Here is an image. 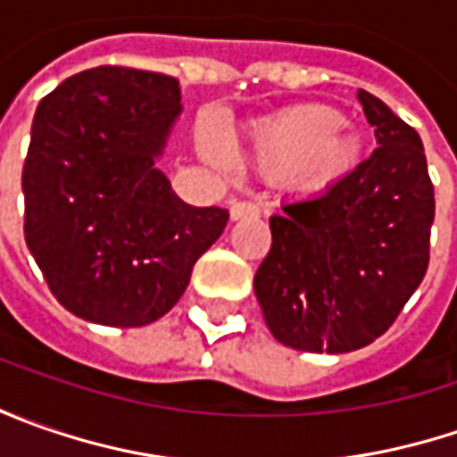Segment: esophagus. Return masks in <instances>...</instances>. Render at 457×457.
<instances>
[{"instance_id": "esophagus-1", "label": "esophagus", "mask_w": 457, "mask_h": 457, "mask_svg": "<svg viewBox=\"0 0 457 457\" xmlns=\"http://www.w3.org/2000/svg\"><path fill=\"white\" fill-rule=\"evenodd\" d=\"M249 216H259V205L252 201H234L231 203V220L249 219Z\"/></svg>"}]
</instances>
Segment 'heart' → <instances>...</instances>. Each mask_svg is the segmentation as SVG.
<instances>
[{"label": "heart", "instance_id": "heart-1", "mask_svg": "<svg viewBox=\"0 0 457 457\" xmlns=\"http://www.w3.org/2000/svg\"><path fill=\"white\" fill-rule=\"evenodd\" d=\"M205 154L219 157L211 139H205ZM252 157L272 178L300 172L307 183L330 185L359 165L361 139L345 129V119L336 109L303 106L264 124L256 134Z\"/></svg>", "mask_w": 457, "mask_h": 457}]
</instances>
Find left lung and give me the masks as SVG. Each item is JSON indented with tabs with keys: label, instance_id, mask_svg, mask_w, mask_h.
<instances>
[{
	"label": "left lung",
	"instance_id": "left-lung-1",
	"mask_svg": "<svg viewBox=\"0 0 457 457\" xmlns=\"http://www.w3.org/2000/svg\"><path fill=\"white\" fill-rule=\"evenodd\" d=\"M377 150L323 193L270 219L254 292L279 343L348 353L389 330L430 264L435 220L425 147L407 121L359 91Z\"/></svg>",
	"mask_w": 457,
	"mask_h": 457
}]
</instances>
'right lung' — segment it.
<instances>
[{
  "instance_id": "add662e5",
  "label": "right lung",
  "mask_w": 457,
  "mask_h": 457,
  "mask_svg": "<svg viewBox=\"0 0 457 457\" xmlns=\"http://www.w3.org/2000/svg\"><path fill=\"white\" fill-rule=\"evenodd\" d=\"M180 112V80L121 65L65 79L35 112L27 249L58 303L88 323L162 318L226 228V208L187 205L154 165Z\"/></svg>"
}]
</instances>
